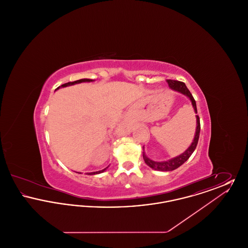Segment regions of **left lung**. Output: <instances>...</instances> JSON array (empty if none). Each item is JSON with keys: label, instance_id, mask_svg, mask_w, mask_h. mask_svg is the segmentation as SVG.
<instances>
[{"label": "left lung", "instance_id": "1", "mask_svg": "<svg viewBox=\"0 0 248 248\" xmlns=\"http://www.w3.org/2000/svg\"><path fill=\"white\" fill-rule=\"evenodd\" d=\"M167 83L169 87L174 90L177 91L180 94L186 95L187 97H189V100L191 101V105L194 109V112L197 113V108H196V102L192 96V94H190L189 89L187 88L186 84L182 82H178V81H174V80H167ZM200 119L199 116L196 115V131H195V135H194V139L191 142L190 146L189 148L183 153V154H179L177 157H174L172 159H169L167 161H163V162H155L154 160L150 159L144 151V147H143V159L146 163V165L150 166L151 168H153L154 170L157 171H172L177 169V167H179L180 165H183L189 157L194 152V150L196 149L197 143L199 140V136H200Z\"/></svg>", "mask_w": 248, "mask_h": 248}]
</instances>
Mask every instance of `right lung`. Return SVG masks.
<instances>
[{
    "label": "right lung",
    "mask_w": 248,
    "mask_h": 248,
    "mask_svg": "<svg viewBox=\"0 0 248 248\" xmlns=\"http://www.w3.org/2000/svg\"><path fill=\"white\" fill-rule=\"evenodd\" d=\"M94 80H92V79H81V80H77V81H75V82H69V83H64V84H62L61 86H59L58 87L56 90H58L59 88H62V87H67V86H71V85H73V84H76V83H91V82H94ZM108 166H107L106 168H104V169H102V170H99V171H96V172H91V173H86V175H96V174H100V173H103L104 171H106L107 169H108ZM80 174H82V173H80Z\"/></svg>",
    "instance_id": "add662e5"
}]
</instances>
